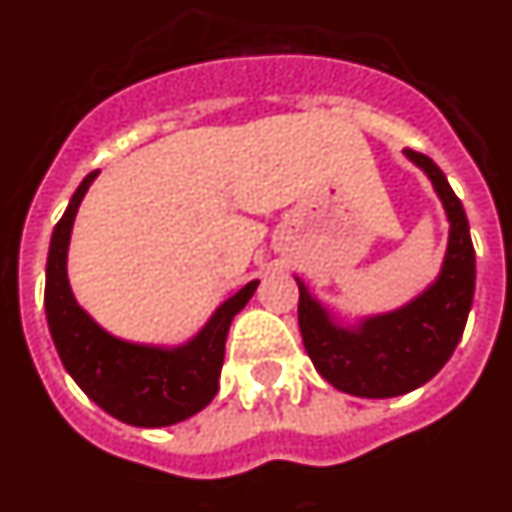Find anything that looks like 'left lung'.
<instances>
[{"label": "left lung", "instance_id": "obj_1", "mask_svg": "<svg viewBox=\"0 0 512 512\" xmlns=\"http://www.w3.org/2000/svg\"><path fill=\"white\" fill-rule=\"evenodd\" d=\"M435 184L450 221L442 273L422 296L359 328H341L299 283V330L309 359L333 388L359 398H393L416 390L445 367L474 302L476 260L461 200L435 161L403 150Z\"/></svg>", "mask_w": 512, "mask_h": 512}]
</instances>
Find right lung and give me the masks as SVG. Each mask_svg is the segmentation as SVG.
<instances>
[{
    "label": "right lung",
    "instance_id": "1",
    "mask_svg": "<svg viewBox=\"0 0 512 512\" xmlns=\"http://www.w3.org/2000/svg\"><path fill=\"white\" fill-rule=\"evenodd\" d=\"M96 174L90 171L80 182L51 234L44 291L51 338L64 369L106 414L132 427H169L205 409L218 393L229 325L252 299L260 281H249L236 291L216 309L208 325L179 349H153L109 336L77 307L67 281L72 221Z\"/></svg>",
    "mask_w": 512,
    "mask_h": 512
}]
</instances>
